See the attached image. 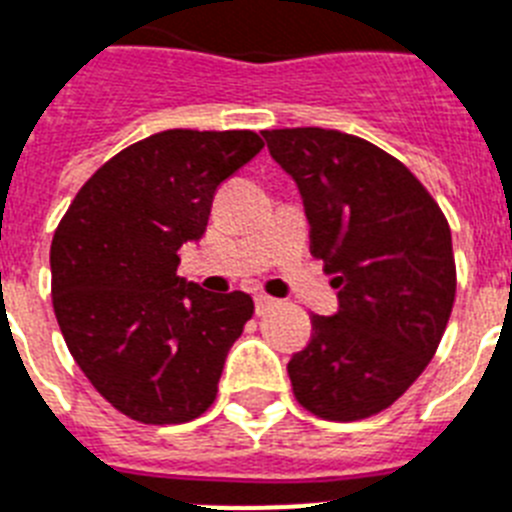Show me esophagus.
Returning a JSON list of instances; mask_svg holds the SVG:
<instances>
[{
	"mask_svg": "<svg viewBox=\"0 0 512 512\" xmlns=\"http://www.w3.org/2000/svg\"><path fill=\"white\" fill-rule=\"evenodd\" d=\"M278 299H273V296L268 294H257L255 296V312L257 315H265V312H270V309L276 307Z\"/></svg>",
	"mask_w": 512,
	"mask_h": 512,
	"instance_id": "34e87169",
	"label": "esophagus"
}]
</instances>
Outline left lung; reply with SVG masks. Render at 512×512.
I'll list each match as a JSON object with an SVG mask.
<instances>
[{"instance_id":"left-lung-1","label":"left lung","mask_w":512,"mask_h":512,"mask_svg":"<svg viewBox=\"0 0 512 512\" xmlns=\"http://www.w3.org/2000/svg\"><path fill=\"white\" fill-rule=\"evenodd\" d=\"M270 156L294 176L309 252L338 291V315H312L289 362L294 398L328 422L393 406L427 369L455 302L445 213L398 158L322 127L265 130Z\"/></svg>"}]
</instances>
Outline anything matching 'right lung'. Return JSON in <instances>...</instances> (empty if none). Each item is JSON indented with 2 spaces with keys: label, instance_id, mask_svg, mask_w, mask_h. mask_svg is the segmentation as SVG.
I'll list each match as a JSON object with an SVG mask.
<instances>
[{
  "label": "right lung",
  "instance_id": "1",
  "mask_svg": "<svg viewBox=\"0 0 512 512\" xmlns=\"http://www.w3.org/2000/svg\"><path fill=\"white\" fill-rule=\"evenodd\" d=\"M252 130H166L103 163L51 239V302L77 367L140 424H184L213 406L223 362L255 304L176 276L213 195L263 150Z\"/></svg>",
  "mask_w": 512,
  "mask_h": 512
}]
</instances>
